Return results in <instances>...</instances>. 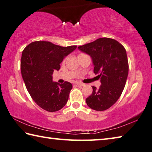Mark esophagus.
I'll list each match as a JSON object with an SVG mask.
<instances>
[{"mask_svg":"<svg viewBox=\"0 0 152 152\" xmlns=\"http://www.w3.org/2000/svg\"><path fill=\"white\" fill-rule=\"evenodd\" d=\"M76 84L77 86H78V87H83V86L85 85L84 83H81V82H77Z\"/></svg>","mask_w":152,"mask_h":152,"instance_id":"1","label":"esophagus"}]
</instances>
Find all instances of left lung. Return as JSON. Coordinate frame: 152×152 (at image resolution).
Masks as SVG:
<instances>
[{"label": "left lung", "instance_id": "left-lung-1", "mask_svg": "<svg viewBox=\"0 0 152 152\" xmlns=\"http://www.w3.org/2000/svg\"><path fill=\"white\" fill-rule=\"evenodd\" d=\"M91 56L94 73L99 74L101 85L93 87L86 99L88 107L97 111L109 108L121 96L128 74V61L125 48L115 39L102 38L78 47Z\"/></svg>", "mask_w": 152, "mask_h": 152}]
</instances>
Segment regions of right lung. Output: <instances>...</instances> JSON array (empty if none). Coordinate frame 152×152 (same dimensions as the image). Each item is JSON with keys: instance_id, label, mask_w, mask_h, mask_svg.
Here are the masks:
<instances>
[{"instance_id": "right-lung-1", "label": "right lung", "mask_w": 152, "mask_h": 152, "mask_svg": "<svg viewBox=\"0 0 152 152\" xmlns=\"http://www.w3.org/2000/svg\"><path fill=\"white\" fill-rule=\"evenodd\" d=\"M77 45L62 47L50 42H31L23 50L20 68L23 80L28 93L39 107L48 112H56L66 104L72 84L53 81L54 70Z\"/></svg>"}]
</instances>
